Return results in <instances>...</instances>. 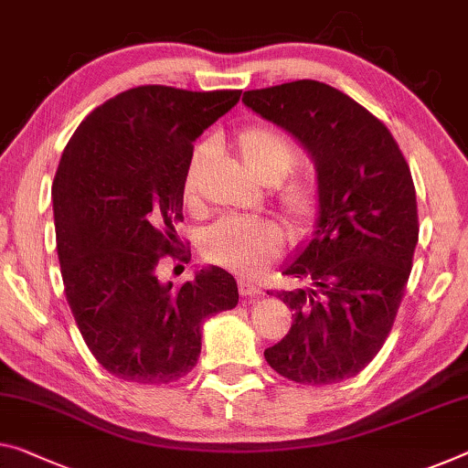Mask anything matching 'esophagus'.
Masks as SVG:
<instances>
[{
	"label": "esophagus",
	"mask_w": 468,
	"mask_h": 468,
	"mask_svg": "<svg viewBox=\"0 0 468 468\" xmlns=\"http://www.w3.org/2000/svg\"><path fill=\"white\" fill-rule=\"evenodd\" d=\"M239 291H240L242 297H261V294H263L261 289H259V286H255V284H250L249 280H240Z\"/></svg>",
	"instance_id": "1"
}]
</instances>
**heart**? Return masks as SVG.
<instances>
[{
    "label": "heart",
    "mask_w": 468,
    "mask_h": 468,
    "mask_svg": "<svg viewBox=\"0 0 468 468\" xmlns=\"http://www.w3.org/2000/svg\"><path fill=\"white\" fill-rule=\"evenodd\" d=\"M236 150L250 174L263 184H278L291 174L297 163V146L280 129L253 123L236 135ZM211 156L209 144H200L190 154L184 174V197L194 200L198 179ZM280 209L286 213L291 226L305 229L314 224L320 209V190L312 177H292L278 190ZM284 232L271 219H236L226 218L205 229L200 249L211 263L224 265L242 276H257L265 265L282 253Z\"/></svg>",
    "instance_id": "b5f03b06"
}]
</instances>
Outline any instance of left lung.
<instances>
[{
	"label": "left lung",
	"mask_w": 468,
	"mask_h": 468,
	"mask_svg": "<svg viewBox=\"0 0 468 468\" xmlns=\"http://www.w3.org/2000/svg\"><path fill=\"white\" fill-rule=\"evenodd\" d=\"M242 102L301 142L320 190L312 240L282 271L309 286L276 292L292 324L263 356L294 383H339L378 354L404 297L419 242L412 174L385 123L326 83L250 90Z\"/></svg>",
	"instance_id": "1"
}]
</instances>
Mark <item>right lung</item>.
I'll return each mask as SVG.
<instances>
[{
	"label": "right lung",
	"mask_w": 468,
	"mask_h": 468,
	"mask_svg": "<svg viewBox=\"0 0 468 468\" xmlns=\"http://www.w3.org/2000/svg\"><path fill=\"white\" fill-rule=\"evenodd\" d=\"M240 100L239 90L140 85L91 111L52 184L64 294L93 357L121 380L165 385L200 356L203 322L239 303L221 268L174 289L156 276L179 257L184 174L194 140Z\"/></svg>",
	"instance_id": "add662e5"
}]
</instances>
